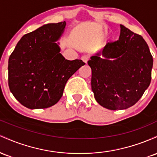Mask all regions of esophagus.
<instances>
[{
  "instance_id": "1",
  "label": "esophagus",
  "mask_w": 157,
  "mask_h": 157,
  "mask_svg": "<svg viewBox=\"0 0 157 157\" xmlns=\"http://www.w3.org/2000/svg\"><path fill=\"white\" fill-rule=\"evenodd\" d=\"M89 55H83L82 56V57H81V59H82V60L83 61V62L85 63H87L88 60H89Z\"/></svg>"
}]
</instances>
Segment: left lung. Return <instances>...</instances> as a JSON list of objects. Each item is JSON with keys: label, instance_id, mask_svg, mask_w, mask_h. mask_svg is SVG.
<instances>
[{"label": "left lung", "instance_id": "1", "mask_svg": "<svg viewBox=\"0 0 157 157\" xmlns=\"http://www.w3.org/2000/svg\"><path fill=\"white\" fill-rule=\"evenodd\" d=\"M91 89L109 110L126 109L141 98L151 80L153 57L141 35L120 25L119 40L91 56Z\"/></svg>", "mask_w": 157, "mask_h": 157}]
</instances>
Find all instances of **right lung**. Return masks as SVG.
<instances>
[{
	"label": "right lung",
	"mask_w": 157,
	"mask_h": 157,
	"mask_svg": "<svg viewBox=\"0 0 157 157\" xmlns=\"http://www.w3.org/2000/svg\"><path fill=\"white\" fill-rule=\"evenodd\" d=\"M66 21L48 23L23 35L9 58V87L23 106L46 109L62 97L68 79L85 63L68 60L60 53L57 41Z\"/></svg>",
	"instance_id": "1"
}]
</instances>
